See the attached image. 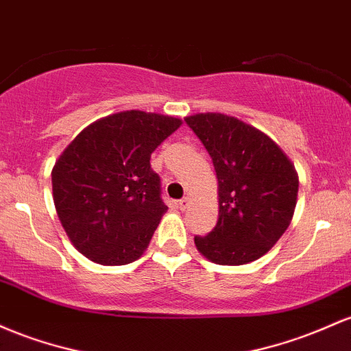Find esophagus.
<instances>
[{"label":"esophagus","instance_id":"esophagus-1","mask_svg":"<svg viewBox=\"0 0 351 351\" xmlns=\"http://www.w3.org/2000/svg\"><path fill=\"white\" fill-rule=\"evenodd\" d=\"M189 202H191V199H189V197H184V199H180L179 202H177V206H179L180 210H186L189 207Z\"/></svg>","mask_w":351,"mask_h":351}]
</instances>
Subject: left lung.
Returning <instances> with one entry per match:
<instances>
[{
  "instance_id": "left-lung-1",
  "label": "left lung",
  "mask_w": 351,
  "mask_h": 351,
  "mask_svg": "<svg viewBox=\"0 0 351 351\" xmlns=\"http://www.w3.org/2000/svg\"><path fill=\"white\" fill-rule=\"evenodd\" d=\"M184 121L206 147L219 180L217 226L195 235L197 250L219 265L257 261L293 217L295 167L267 134L235 117L206 112Z\"/></svg>"
}]
</instances>
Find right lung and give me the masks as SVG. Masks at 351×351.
Returning a JSON list of instances; mask_svg holds the SVG:
<instances>
[{
  "mask_svg": "<svg viewBox=\"0 0 351 351\" xmlns=\"http://www.w3.org/2000/svg\"><path fill=\"white\" fill-rule=\"evenodd\" d=\"M182 124L156 112L125 111L74 137L51 174L54 206L82 255L125 265L147 249L167 206L151 154Z\"/></svg>",
  "mask_w": 351,
  "mask_h": 351,
  "instance_id": "1",
  "label": "right lung"
}]
</instances>
